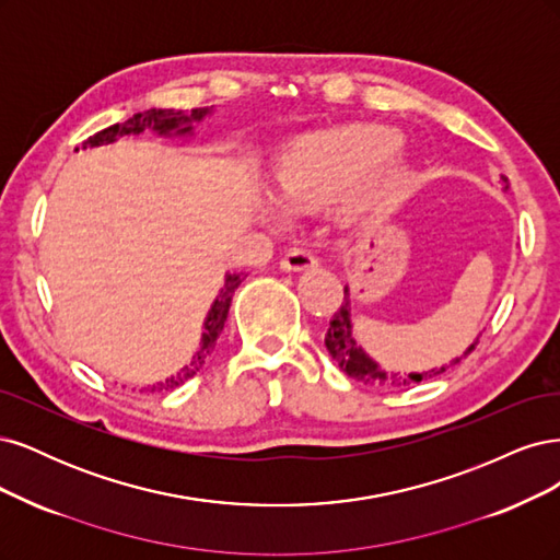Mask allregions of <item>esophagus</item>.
I'll list each match as a JSON object with an SVG mask.
<instances>
[{"label":"esophagus","mask_w":560,"mask_h":560,"mask_svg":"<svg viewBox=\"0 0 560 560\" xmlns=\"http://www.w3.org/2000/svg\"><path fill=\"white\" fill-rule=\"evenodd\" d=\"M314 265L316 258L306 248H291L281 258V269H285V272H302V269H310Z\"/></svg>","instance_id":"esophagus-1"}]
</instances>
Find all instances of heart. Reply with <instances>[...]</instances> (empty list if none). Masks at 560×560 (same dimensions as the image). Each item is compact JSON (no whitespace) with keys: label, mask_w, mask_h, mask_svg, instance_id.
Listing matches in <instances>:
<instances>
[{"label":"heart","mask_w":560,"mask_h":560,"mask_svg":"<svg viewBox=\"0 0 560 560\" xmlns=\"http://www.w3.org/2000/svg\"><path fill=\"white\" fill-rule=\"evenodd\" d=\"M402 135L388 125H341L285 143L277 165V197L291 211H314L345 192L349 213L393 205L409 184L395 155Z\"/></svg>","instance_id":"heart-1"}]
</instances>
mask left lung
Listing matches in <instances>:
<instances>
[{"label": "left lung", "instance_id": "8db88e82", "mask_svg": "<svg viewBox=\"0 0 560 560\" xmlns=\"http://www.w3.org/2000/svg\"><path fill=\"white\" fill-rule=\"evenodd\" d=\"M510 184L508 178L502 176V190H508ZM479 341V337H477ZM477 341H472L470 347L465 349L463 355L451 360L448 365L428 370V372H411V374H400V372H386L378 368L374 360L355 345L353 339V330H351V300H349V288H345V302H341L339 312H335V316L330 318V326L326 332V347L330 351V355L337 360V365L345 370L351 378L360 384L368 386H376V388H411L413 384H421L423 378H432L442 372H446L451 365H458L463 358L470 355L477 347Z\"/></svg>", "mask_w": 560, "mask_h": 560}]
</instances>
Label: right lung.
<instances>
[{"label": "right lung", "instance_id": "add662e5", "mask_svg": "<svg viewBox=\"0 0 560 560\" xmlns=\"http://www.w3.org/2000/svg\"><path fill=\"white\" fill-rule=\"evenodd\" d=\"M209 112H211L209 106H202V109H192L190 116H186L184 112H174V109H149V112H143V114H135L132 118H128L125 122H116V125H112V128H106V130H102V132H97L93 137H88L83 141V149H88V147H102V143H112L118 137L141 135L143 130H155L158 135H188L192 130L190 122L202 120ZM240 283H242L240 275H228L225 277V285L221 288L219 298L213 300L211 310H209V316L205 320V332H202L200 349H197V353L192 355L190 365H186L176 376L167 378V382H160L158 386H151L149 388L151 393H155V390L158 393L160 390H172L176 386H182V384L188 382V378H192L197 372L202 370L205 360L211 355V351L215 347V339H219V335L223 332L225 318H228V312H230L232 293L237 291Z\"/></svg>", "mask_w": 560, "mask_h": 560}]
</instances>
